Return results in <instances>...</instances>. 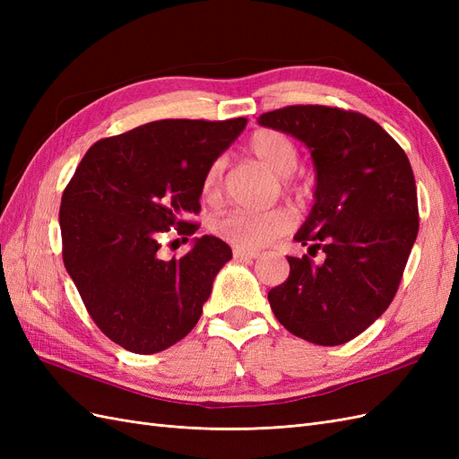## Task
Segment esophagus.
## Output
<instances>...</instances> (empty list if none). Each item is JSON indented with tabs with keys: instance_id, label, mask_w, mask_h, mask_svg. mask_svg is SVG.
Returning a JSON list of instances; mask_svg holds the SVG:
<instances>
[{
	"instance_id": "obj_1",
	"label": "esophagus",
	"mask_w": 459,
	"mask_h": 459,
	"mask_svg": "<svg viewBox=\"0 0 459 459\" xmlns=\"http://www.w3.org/2000/svg\"><path fill=\"white\" fill-rule=\"evenodd\" d=\"M258 251H245V248H235L233 251V258L235 260H253L258 258Z\"/></svg>"
}]
</instances>
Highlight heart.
Returning <instances> with one entry per match:
<instances>
[{"instance_id": "b5f03b06", "label": "heart", "mask_w": 459, "mask_h": 459, "mask_svg": "<svg viewBox=\"0 0 459 459\" xmlns=\"http://www.w3.org/2000/svg\"><path fill=\"white\" fill-rule=\"evenodd\" d=\"M248 151L266 166L270 172L283 178V187L297 197H304L308 193L307 184L290 182L289 176L299 166L300 152L297 143L283 132L277 130H258L248 140ZM224 159H216L208 166L203 176V197L216 201L221 193V176H224ZM295 224V218L287 208H272L264 212L231 211L221 214L212 221V231L224 241L231 243L245 251L266 247L275 238H280Z\"/></svg>"}]
</instances>
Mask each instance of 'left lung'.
<instances>
[{"label": "left lung", "mask_w": 459, "mask_h": 459, "mask_svg": "<svg viewBox=\"0 0 459 459\" xmlns=\"http://www.w3.org/2000/svg\"><path fill=\"white\" fill-rule=\"evenodd\" d=\"M260 126L297 137L312 152L314 206L295 239L310 256H287L289 277L268 293L280 324L324 346L349 342L393 302L418 238L410 160L377 122L337 107L290 105Z\"/></svg>", "instance_id": "1"}]
</instances>
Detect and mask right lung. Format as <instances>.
Masks as SVG:
<instances>
[{
  "instance_id": "right-lung-1",
  "label": "right lung",
  "mask_w": 459,
  "mask_h": 459,
  "mask_svg": "<svg viewBox=\"0 0 459 459\" xmlns=\"http://www.w3.org/2000/svg\"><path fill=\"white\" fill-rule=\"evenodd\" d=\"M247 118H166L93 143L59 211L63 262L95 325L135 354H155L197 325L231 248L212 235L182 258L159 253L162 231L199 230L203 176Z\"/></svg>"
}]
</instances>
